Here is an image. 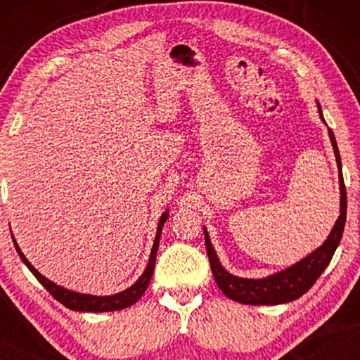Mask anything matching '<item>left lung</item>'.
<instances>
[{"mask_svg": "<svg viewBox=\"0 0 360 360\" xmlns=\"http://www.w3.org/2000/svg\"><path fill=\"white\" fill-rule=\"evenodd\" d=\"M318 111L321 120L324 121L321 106L318 105ZM329 131V139H331L334 155H336L338 170H339V190H341V214L334 224V228L329 233L328 239L323 245H319L316 250L300 260L292 267L282 270L274 275H269L265 278H243L226 272V269L221 265L218 255H216L213 245H211L208 231L205 229V244L206 252H208L211 272L218 283L221 292L226 297L234 300V302L243 304H280L293 302L308 292L313 287L314 282L319 278V275L324 272L331 262L334 252H336L339 243H341L344 224H346V211H347V195L346 185L342 179V167L341 155H339L338 142L333 131Z\"/></svg>", "mask_w": 360, "mask_h": 360, "instance_id": "left-lung-1", "label": "left lung"}]
</instances>
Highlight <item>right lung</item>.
Here are the masks:
<instances>
[{
	"label": "right lung",
	"mask_w": 360,
	"mask_h": 360,
	"mask_svg": "<svg viewBox=\"0 0 360 360\" xmlns=\"http://www.w3.org/2000/svg\"><path fill=\"white\" fill-rule=\"evenodd\" d=\"M167 218H169V211H165V213L160 216L159 226H157L155 240H154V245H152V250H150L149 264H147L144 274L141 275L139 280H137L134 285H131L129 288H126L124 292H120L116 295H110V297H95V295L77 293V292H72V290H67V288L60 287V285L51 282V280L44 277L42 274H39L37 270L32 267L31 262H29V260L24 257V254L21 252V249H19V245H18L16 240H14L13 236H11V238H13L14 248H16L19 257H21L22 262L26 264V267L31 270L34 277H36L39 282L42 283V287L46 288L47 292L57 300V302H60L63 307H67L68 309H73V311H90V313L117 311V309H124L127 307H131V304H134L147 290V285H149L150 278H152V274H154L155 255H157V249H159L160 233H162V228H164V223L167 221Z\"/></svg>",
	"instance_id": "right-lung-1"
}]
</instances>
